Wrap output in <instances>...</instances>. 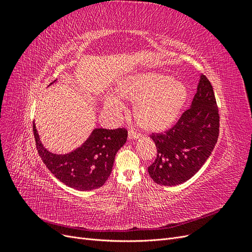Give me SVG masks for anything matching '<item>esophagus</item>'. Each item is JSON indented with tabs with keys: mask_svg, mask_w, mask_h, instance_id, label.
<instances>
[{
	"mask_svg": "<svg viewBox=\"0 0 252 252\" xmlns=\"http://www.w3.org/2000/svg\"><path fill=\"white\" fill-rule=\"evenodd\" d=\"M140 138V133L135 132L132 129H129L128 130V139L129 140H133V139H138Z\"/></svg>",
	"mask_w": 252,
	"mask_h": 252,
	"instance_id": "esophagus-1",
	"label": "esophagus"
}]
</instances>
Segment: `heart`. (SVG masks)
Instances as JSON below:
<instances>
[{
	"label": "heart",
	"mask_w": 252,
	"mask_h": 252,
	"mask_svg": "<svg viewBox=\"0 0 252 252\" xmlns=\"http://www.w3.org/2000/svg\"><path fill=\"white\" fill-rule=\"evenodd\" d=\"M119 94L136 102L134 118L148 131H161L170 127L184 106L187 89L184 84L162 73H144L127 78L119 85ZM106 107L122 110L124 105L113 94L106 97Z\"/></svg>",
	"instance_id": "b5f03b06"
}]
</instances>
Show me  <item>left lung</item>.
<instances>
[{
    "label": "left lung",
    "instance_id": "8db88e82",
    "mask_svg": "<svg viewBox=\"0 0 252 252\" xmlns=\"http://www.w3.org/2000/svg\"><path fill=\"white\" fill-rule=\"evenodd\" d=\"M220 113L209 80L201 74L191 107L171 128L152 132L157 158L148 167L151 179L163 186L182 184L200 170L219 138Z\"/></svg>",
    "mask_w": 252,
    "mask_h": 252
}]
</instances>
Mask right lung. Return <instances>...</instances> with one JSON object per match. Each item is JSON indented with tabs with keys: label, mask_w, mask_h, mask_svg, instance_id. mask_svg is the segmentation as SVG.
I'll return each mask as SVG.
<instances>
[{
	"label": "right lung",
	"mask_w": 252,
	"mask_h": 252,
	"mask_svg": "<svg viewBox=\"0 0 252 252\" xmlns=\"http://www.w3.org/2000/svg\"><path fill=\"white\" fill-rule=\"evenodd\" d=\"M32 129L36 149L44 164L65 185L81 191L105 184L117 152L127 140L126 128H96L81 147L67 155H55L44 148L34 123Z\"/></svg>",
	"instance_id": "right-lung-1"
}]
</instances>
